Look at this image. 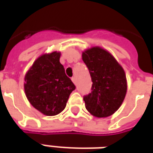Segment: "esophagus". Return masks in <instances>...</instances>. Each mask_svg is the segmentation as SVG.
<instances>
[{"label": "esophagus", "mask_w": 153, "mask_h": 153, "mask_svg": "<svg viewBox=\"0 0 153 153\" xmlns=\"http://www.w3.org/2000/svg\"><path fill=\"white\" fill-rule=\"evenodd\" d=\"M71 80H72V82H74V84H76V79H75V77H72Z\"/></svg>", "instance_id": "34e87169"}]
</instances>
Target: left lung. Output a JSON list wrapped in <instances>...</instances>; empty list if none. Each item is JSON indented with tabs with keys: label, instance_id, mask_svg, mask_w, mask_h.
I'll return each instance as SVG.
<instances>
[{
	"label": "left lung",
	"instance_id": "1",
	"mask_svg": "<svg viewBox=\"0 0 153 153\" xmlns=\"http://www.w3.org/2000/svg\"><path fill=\"white\" fill-rule=\"evenodd\" d=\"M82 60L93 82L91 92L83 97L86 109L97 117L110 116L119 109L126 97V73L114 56L99 47L82 52Z\"/></svg>",
	"mask_w": 153,
	"mask_h": 153
}]
</instances>
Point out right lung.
<instances>
[{
  "mask_svg": "<svg viewBox=\"0 0 153 153\" xmlns=\"http://www.w3.org/2000/svg\"><path fill=\"white\" fill-rule=\"evenodd\" d=\"M59 58L57 51L39 56L25 77L26 97L32 106L47 116L61 113L75 89Z\"/></svg>",
  "mask_w": 153,
  "mask_h": 153,
  "instance_id": "1",
  "label": "right lung"
}]
</instances>
